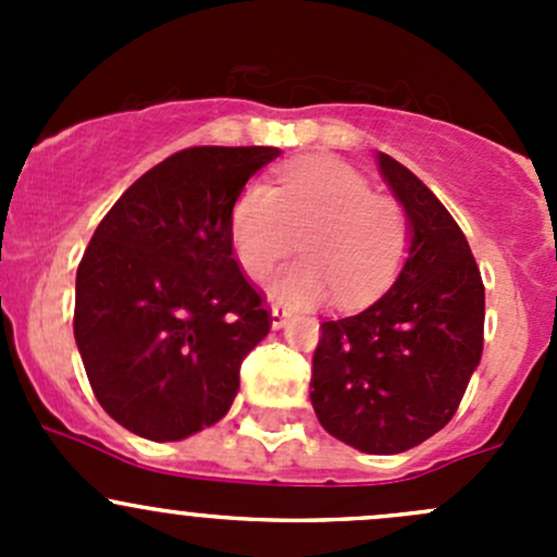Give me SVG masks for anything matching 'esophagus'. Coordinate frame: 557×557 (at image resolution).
Wrapping results in <instances>:
<instances>
[{"instance_id": "34e87169", "label": "esophagus", "mask_w": 557, "mask_h": 557, "mask_svg": "<svg viewBox=\"0 0 557 557\" xmlns=\"http://www.w3.org/2000/svg\"><path fill=\"white\" fill-rule=\"evenodd\" d=\"M288 318H290V312L285 310V307H280V305H272V329L277 331V329H283L285 323H288Z\"/></svg>"}]
</instances>
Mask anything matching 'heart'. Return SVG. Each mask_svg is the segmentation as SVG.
I'll return each instance as SVG.
<instances>
[{
    "label": "heart",
    "instance_id": "b5f03b06",
    "mask_svg": "<svg viewBox=\"0 0 557 557\" xmlns=\"http://www.w3.org/2000/svg\"><path fill=\"white\" fill-rule=\"evenodd\" d=\"M232 243L250 277H263L301 247L310 261L269 280V294L294 307L318 305L334 290L342 307L372 301L407 250V218L363 174L334 159L288 166L274 188L250 183L232 207Z\"/></svg>",
    "mask_w": 557,
    "mask_h": 557
}]
</instances>
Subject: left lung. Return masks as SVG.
I'll list each match as a JSON object with an SVG mask.
<instances>
[{
  "label": "left lung",
  "instance_id": "1",
  "mask_svg": "<svg viewBox=\"0 0 557 557\" xmlns=\"http://www.w3.org/2000/svg\"><path fill=\"white\" fill-rule=\"evenodd\" d=\"M377 164L407 212V261L372 307L320 325L310 398L331 436L396 455L453 420L482 358L485 285L463 232L423 180L385 153Z\"/></svg>",
  "mask_w": 557,
  "mask_h": 557
}]
</instances>
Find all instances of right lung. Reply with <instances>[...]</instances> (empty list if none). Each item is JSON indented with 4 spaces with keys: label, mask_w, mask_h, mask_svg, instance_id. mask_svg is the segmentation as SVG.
<instances>
[{
    "label": "right lung",
    "mask_w": 557,
    "mask_h": 557,
    "mask_svg": "<svg viewBox=\"0 0 557 557\" xmlns=\"http://www.w3.org/2000/svg\"><path fill=\"white\" fill-rule=\"evenodd\" d=\"M277 148H188L145 172L94 232L75 283V342L104 412L150 442L215 425L269 334L234 258L232 207Z\"/></svg>",
    "instance_id": "add662e5"
}]
</instances>
